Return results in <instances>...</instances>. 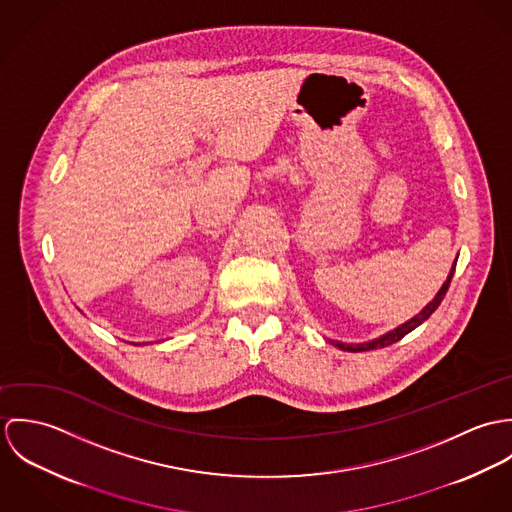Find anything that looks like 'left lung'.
I'll return each instance as SVG.
<instances>
[{"label": "left lung", "mask_w": 512, "mask_h": 512, "mask_svg": "<svg viewBox=\"0 0 512 512\" xmlns=\"http://www.w3.org/2000/svg\"><path fill=\"white\" fill-rule=\"evenodd\" d=\"M453 272H455V264H453V268H451V274L447 276V282L441 286V290H439L438 295L416 315V317H412L408 323H404V325H400L398 329H394V331H390V333H386L384 337H380V339H374V341H370V343H361V345H345V343H337V341H331V343H335L339 349H343V351H349V353H361V351H370V349H382V347H388V345H392V343H396V341H400L404 335H408L410 331H414L418 325H422L436 309L439 307V303L443 301V297H445V293L449 290V284H451V278H453Z\"/></svg>", "instance_id": "obj_1"}]
</instances>
